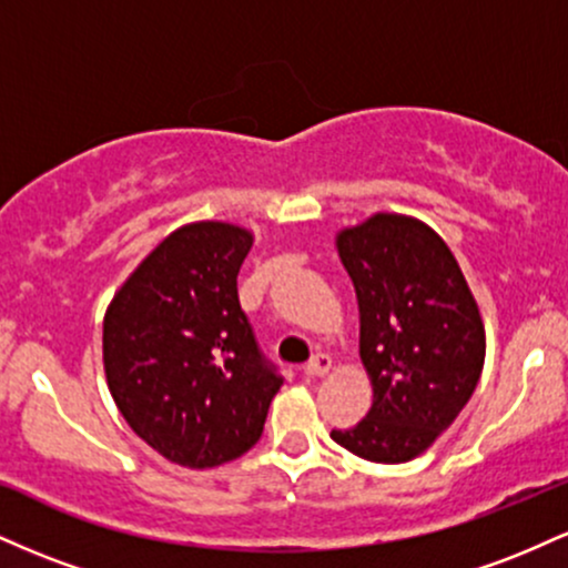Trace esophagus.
Masks as SVG:
<instances>
[{"mask_svg": "<svg viewBox=\"0 0 568 568\" xmlns=\"http://www.w3.org/2000/svg\"><path fill=\"white\" fill-rule=\"evenodd\" d=\"M328 371H331V357L325 355V352H317V355L304 366L306 376H325Z\"/></svg>", "mask_w": 568, "mask_h": 568, "instance_id": "obj_1", "label": "esophagus"}]
</instances>
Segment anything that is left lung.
<instances>
[{"mask_svg":"<svg viewBox=\"0 0 568 568\" xmlns=\"http://www.w3.org/2000/svg\"><path fill=\"white\" fill-rule=\"evenodd\" d=\"M336 245L361 306L374 406L331 438L368 462H408L452 427L478 387L486 355L478 304L454 253L422 221L376 213Z\"/></svg>","mask_w":568,"mask_h":568,"instance_id":"1","label":"left lung"}]
</instances>
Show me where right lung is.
Returning <instances> with one entry per match:
<instances>
[{
    "mask_svg": "<svg viewBox=\"0 0 568 568\" xmlns=\"http://www.w3.org/2000/svg\"><path fill=\"white\" fill-rule=\"evenodd\" d=\"M251 232L221 221L175 230L128 277L103 317L116 408L175 465L205 470L245 454L283 387L240 306Z\"/></svg>",
    "mask_w": 568,
    "mask_h": 568,
    "instance_id": "1",
    "label": "right lung"
}]
</instances>
